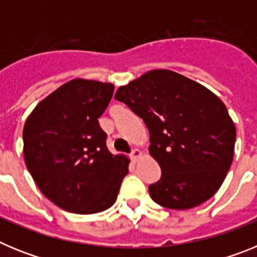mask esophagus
<instances>
[{"label":"esophagus","mask_w":257,"mask_h":257,"mask_svg":"<svg viewBox=\"0 0 257 257\" xmlns=\"http://www.w3.org/2000/svg\"><path fill=\"white\" fill-rule=\"evenodd\" d=\"M140 156H142V152H140L139 149H134L130 154V158L133 161H138L140 158Z\"/></svg>","instance_id":"1"}]
</instances>
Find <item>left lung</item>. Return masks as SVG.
I'll use <instances>...</instances> for the list:
<instances>
[{
	"instance_id": "1",
	"label": "left lung",
	"mask_w": 257,
	"mask_h": 257,
	"mask_svg": "<svg viewBox=\"0 0 257 257\" xmlns=\"http://www.w3.org/2000/svg\"><path fill=\"white\" fill-rule=\"evenodd\" d=\"M114 99L148 127L149 152L162 171L149 185L156 203L187 210L217 192L233 161L235 127L216 95L172 70L156 69L118 88Z\"/></svg>"
}]
</instances>
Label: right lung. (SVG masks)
<instances>
[{"label":"right lung","instance_id":"add662e5","mask_svg":"<svg viewBox=\"0 0 257 257\" xmlns=\"http://www.w3.org/2000/svg\"><path fill=\"white\" fill-rule=\"evenodd\" d=\"M113 90L110 83L69 81L41 101L24 124L27 169L44 196L63 210H106L128 172V160L108 151L97 121Z\"/></svg>","mask_w":257,"mask_h":257}]
</instances>
